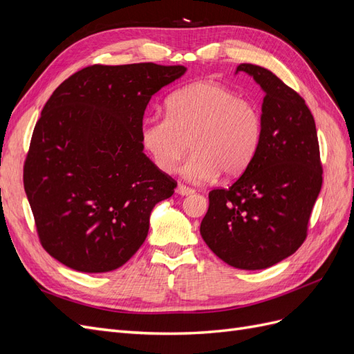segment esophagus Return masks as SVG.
<instances>
[{
	"instance_id": "34e87169",
	"label": "esophagus",
	"mask_w": 354,
	"mask_h": 354,
	"mask_svg": "<svg viewBox=\"0 0 354 354\" xmlns=\"http://www.w3.org/2000/svg\"><path fill=\"white\" fill-rule=\"evenodd\" d=\"M177 194L178 195H181V196H187V195H192V194H194V189H190V187H187V186H185V185H178L177 186Z\"/></svg>"
}]
</instances>
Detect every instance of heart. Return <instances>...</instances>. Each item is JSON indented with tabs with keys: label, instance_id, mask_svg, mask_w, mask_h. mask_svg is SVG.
Wrapping results in <instances>:
<instances>
[{
	"label": "heart",
	"instance_id": "obj_1",
	"mask_svg": "<svg viewBox=\"0 0 354 354\" xmlns=\"http://www.w3.org/2000/svg\"><path fill=\"white\" fill-rule=\"evenodd\" d=\"M263 137V115L254 102L211 81L174 91L167 115H149L140 125V142L153 164L171 174L192 147L183 176L207 183L220 173L241 176L250 167Z\"/></svg>",
	"mask_w": 354,
	"mask_h": 354
}]
</instances>
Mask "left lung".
Masks as SVG:
<instances>
[{
  "label": "left lung",
  "instance_id": "1",
  "mask_svg": "<svg viewBox=\"0 0 354 354\" xmlns=\"http://www.w3.org/2000/svg\"><path fill=\"white\" fill-rule=\"evenodd\" d=\"M241 71L266 93L261 143L229 189L209 192L201 234L224 263L260 270L304 242L324 171L316 124L301 95L269 69L242 63Z\"/></svg>",
  "mask_w": 354,
  "mask_h": 354
}]
</instances>
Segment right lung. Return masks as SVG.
I'll list each match as a JSON object with an SVG mask.
<instances>
[{
    "label": "right lung",
    "instance_id": "right-lung-1",
    "mask_svg": "<svg viewBox=\"0 0 354 354\" xmlns=\"http://www.w3.org/2000/svg\"><path fill=\"white\" fill-rule=\"evenodd\" d=\"M185 66L93 65L63 81L42 108L24 185L44 250L66 267L104 273L143 245L158 202L176 181L143 153L152 95Z\"/></svg>",
    "mask_w": 354,
    "mask_h": 354
}]
</instances>
